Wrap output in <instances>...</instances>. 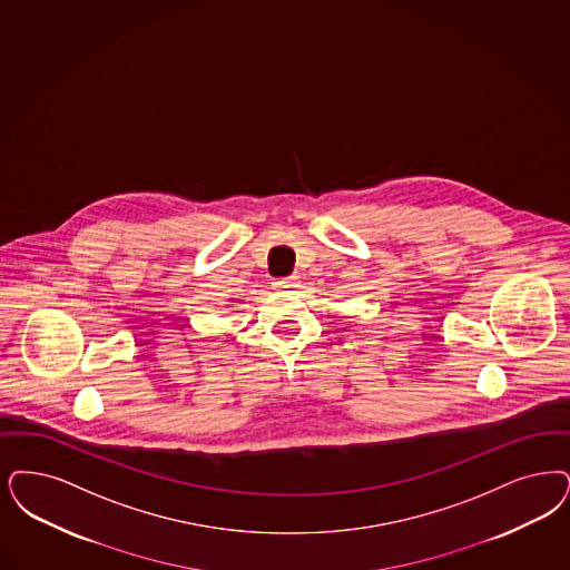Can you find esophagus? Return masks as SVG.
Returning <instances> with one entry per match:
<instances>
[{
	"label": "esophagus",
	"mask_w": 570,
	"mask_h": 570,
	"mask_svg": "<svg viewBox=\"0 0 570 570\" xmlns=\"http://www.w3.org/2000/svg\"><path fill=\"white\" fill-rule=\"evenodd\" d=\"M296 286H298L296 279H275L274 282V288L279 293H293Z\"/></svg>",
	"instance_id": "1"
}]
</instances>
